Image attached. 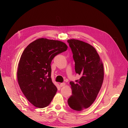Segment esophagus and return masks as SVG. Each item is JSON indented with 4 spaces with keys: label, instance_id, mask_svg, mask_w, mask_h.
Listing matches in <instances>:
<instances>
[{
    "label": "esophagus",
    "instance_id": "1",
    "mask_svg": "<svg viewBox=\"0 0 128 128\" xmlns=\"http://www.w3.org/2000/svg\"><path fill=\"white\" fill-rule=\"evenodd\" d=\"M60 86L62 87V86H64L66 84H65V83H60Z\"/></svg>",
    "mask_w": 128,
    "mask_h": 128
}]
</instances>
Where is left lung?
<instances>
[{
    "mask_svg": "<svg viewBox=\"0 0 128 128\" xmlns=\"http://www.w3.org/2000/svg\"><path fill=\"white\" fill-rule=\"evenodd\" d=\"M73 54L75 69L81 78L70 82L72 95L68 100L73 110L82 111L95 101L104 80V66L96 49L81 40H68Z\"/></svg>",
    "mask_w": 128,
    "mask_h": 128,
    "instance_id": "8db88e82",
    "label": "left lung"
}]
</instances>
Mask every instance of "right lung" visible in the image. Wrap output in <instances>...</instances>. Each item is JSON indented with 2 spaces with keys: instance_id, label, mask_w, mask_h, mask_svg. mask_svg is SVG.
Masks as SVG:
<instances>
[{
  "instance_id": "1",
  "label": "right lung",
  "mask_w": 128,
  "mask_h": 128,
  "mask_svg": "<svg viewBox=\"0 0 128 128\" xmlns=\"http://www.w3.org/2000/svg\"><path fill=\"white\" fill-rule=\"evenodd\" d=\"M64 42L39 38L23 52L18 65V82L28 101L38 108L49 105L57 91L51 78V63L56 55L65 51Z\"/></svg>"
}]
</instances>
